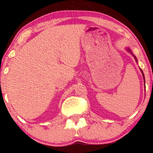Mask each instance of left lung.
Listing matches in <instances>:
<instances>
[{"mask_svg":"<svg viewBox=\"0 0 153 153\" xmlns=\"http://www.w3.org/2000/svg\"><path fill=\"white\" fill-rule=\"evenodd\" d=\"M129 52H130V51H129ZM134 58H135V59H136V60H137V59H136V57H134ZM142 73H143V71H142ZM143 77H144V74H143ZM144 79H145V77H144Z\"/></svg>","mask_w":153,"mask_h":153,"instance_id":"left-lung-1","label":"left lung"}]
</instances>
